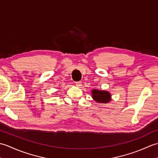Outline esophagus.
<instances>
[{
  "label": "esophagus",
  "instance_id": "esophagus-1",
  "mask_svg": "<svg viewBox=\"0 0 158 158\" xmlns=\"http://www.w3.org/2000/svg\"><path fill=\"white\" fill-rule=\"evenodd\" d=\"M75 85H76V86H77V87H79V86L81 85V83L80 82V81L75 82Z\"/></svg>",
  "mask_w": 158,
  "mask_h": 158
}]
</instances>
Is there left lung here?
Wrapping results in <instances>:
<instances>
[{"label": "left lung", "instance_id": "8db88e82", "mask_svg": "<svg viewBox=\"0 0 158 158\" xmlns=\"http://www.w3.org/2000/svg\"><path fill=\"white\" fill-rule=\"evenodd\" d=\"M92 95L93 99L99 103H108L111 100L110 94L105 90L94 89L92 91Z\"/></svg>", "mask_w": 158, "mask_h": 158}]
</instances>
